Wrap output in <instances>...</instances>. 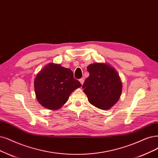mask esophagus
Instances as JSON below:
<instances>
[{
  "label": "esophagus",
  "mask_w": 158,
  "mask_h": 158,
  "mask_svg": "<svg viewBox=\"0 0 158 158\" xmlns=\"http://www.w3.org/2000/svg\"><path fill=\"white\" fill-rule=\"evenodd\" d=\"M79 81H80V83H81V85H83V83H84V79H79Z\"/></svg>",
  "instance_id": "esophagus-1"
}]
</instances>
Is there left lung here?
<instances>
[{
    "instance_id": "1",
    "label": "left lung",
    "mask_w": 158,
    "mask_h": 158,
    "mask_svg": "<svg viewBox=\"0 0 158 158\" xmlns=\"http://www.w3.org/2000/svg\"><path fill=\"white\" fill-rule=\"evenodd\" d=\"M89 72L83 85L90 103L104 110L111 108L118 101L122 84L115 68L107 63L94 62L87 66Z\"/></svg>"
}]
</instances>
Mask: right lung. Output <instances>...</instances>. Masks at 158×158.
I'll return each instance as SVG.
<instances>
[{
  "label": "right lung",
  "instance_id": "1",
  "mask_svg": "<svg viewBox=\"0 0 158 158\" xmlns=\"http://www.w3.org/2000/svg\"><path fill=\"white\" fill-rule=\"evenodd\" d=\"M71 69L59 64L45 65L34 79V90L40 104L49 110H58L68 100L70 94L81 87Z\"/></svg>",
  "mask_w": 158,
  "mask_h": 158
}]
</instances>
